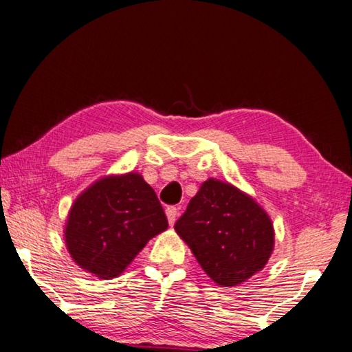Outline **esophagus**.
Wrapping results in <instances>:
<instances>
[{"label":"esophagus","mask_w":352,"mask_h":352,"mask_svg":"<svg viewBox=\"0 0 352 352\" xmlns=\"http://www.w3.org/2000/svg\"><path fill=\"white\" fill-rule=\"evenodd\" d=\"M177 214H178V210H177L175 206H168V208H166V216H168L169 225H174L175 223Z\"/></svg>","instance_id":"34e87169"}]
</instances>
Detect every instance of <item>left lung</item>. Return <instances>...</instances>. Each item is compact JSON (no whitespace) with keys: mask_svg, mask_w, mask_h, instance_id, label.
Masks as SVG:
<instances>
[{"mask_svg":"<svg viewBox=\"0 0 352 352\" xmlns=\"http://www.w3.org/2000/svg\"><path fill=\"white\" fill-rule=\"evenodd\" d=\"M175 231L220 287H234L264 269L275 248L269 214L228 182L208 178L190 199Z\"/></svg>","mask_w":352,"mask_h":352,"instance_id":"1","label":"left lung"}]
</instances>
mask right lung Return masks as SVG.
Instances as JSON below:
<instances>
[{"label": "right lung", "instance_id": "add662e5", "mask_svg": "<svg viewBox=\"0 0 352 352\" xmlns=\"http://www.w3.org/2000/svg\"><path fill=\"white\" fill-rule=\"evenodd\" d=\"M166 228L168 219L155 190L138 172H127L99 178L77 195L63 234L80 269L111 279Z\"/></svg>", "mask_w": 352, "mask_h": 352}]
</instances>
